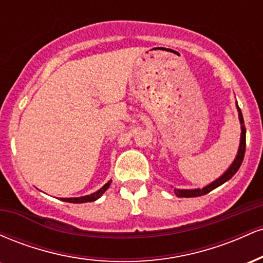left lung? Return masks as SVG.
<instances>
[{
	"instance_id": "1",
	"label": "left lung",
	"mask_w": 263,
	"mask_h": 263,
	"mask_svg": "<svg viewBox=\"0 0 263 263\" xmlns=\"http://www.w3.org/2000/svg\"><path fill=\"white\" fill-rule=\"evenodd\" d=\"M236 105H237V102H236ZM237 111H238V119H240V123H241V141H240V147H238L237 156H236V158H235V161L232 162V164L230 165V168H229V170L226 171L225 173L219 178V179H216L215 182H213L211 184H209V185L204 186L203 189H192V190H188V189H174V193H176L177 197H179V198H193V197H201V195L208 194V193H210L211 190L218 188V186L221 185V184H224L225 182H228L229 179H231V178L234 177V174L238 171V168H240L241 163H242V161H243V157H245L246 128H245V125H243L242 112H241V110H240V107H238V105H237Z\"/></svg>"
}]
</instances>
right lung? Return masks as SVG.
Returning a JSON list of instances; mask_svg holds the SVG:
<instances>
[{
	"instance_id": "1",
	"label": "right lung",
	"mask_w": 263,
	"mask_h": 263,
	"mask_svg": "<svg viewBox=\"0 0 263 263\" xmlns=\"http://www.w3.org/2000/svg\"><path fill=\"white\" fill-rule=\"evenodd\" d=\"M111 184V180L110 182H107L105 184L104 186H102L101 189H99L98 192L92 193V194L90 195H86V197H80V198H62L60 200L63 201H68V203H75V204H80V203H89V201H95L96 199H99L101 197L102 194H104L105 192L108 189V186H110Z\"/></svg>"
}]
</instances>
